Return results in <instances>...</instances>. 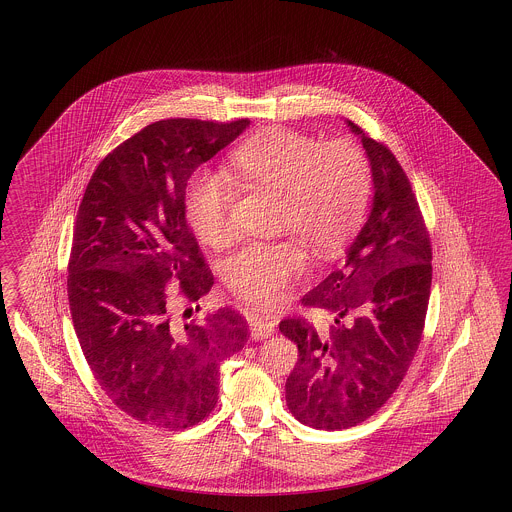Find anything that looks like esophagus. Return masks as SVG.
Listing matches in <instances>:
<instances>
[{"mask_svg":"<svg viewBox=\"0 0 512 512\" xmlns=\"http://www.w3.org/2000/svg\"><path fill=\"white\" fill-rule=\"evenodd\" d=\"M251 338L253 340H267L274 334V322L265 320V318H251Z\"/></svg>","mask_w":512,"mask_h":512,"instance_id":"1","label":"esophagus"}]
</instances>
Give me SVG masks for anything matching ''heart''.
<instances>
[{
	"label": "heart",
	"instance_id": "obj_1",
	"mask_svg": "<svg viewBox=\"0 0 512 512\" xmlns=\"http://www.w3.org/2000/svg\"><path fill=\"white\" fill-rule=\"evenodd\" d=\"M234 178L280 194V230L297 234L320 257L338 253L359 228L370 197V165L351 138L320 140L290 128H265L230 153ZM236 184L226 172L199 169L184 197L186 219L203 244L222 247L234 238ZM297 238L253 242L222 265L226 286L245 303L270 309L307 270Z\"/></svg>",
	"mask_w": 512,
	"mask_h": 512
}]
</instances>
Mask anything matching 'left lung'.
I'll list each match as a JSON object with an SVG mask.
<instances>
[{"instance_id": "left-lung-1", "label": "left lung", "mask_w": 512, "mask_h": 512, "mask_svg": "<svg viewBox=\"0 0 512 512\" xmlns=\"http://www.w3.org/2000/svg\"><path fill=\"white\" fill-rule=\"evenodd\" d=\"M349 126L370 159L372 211L343 265L301 299L334 322L322 330L303 317L280 322L299 351L288 409L317 430L357 426L384 407L413 363L432 286L430 234L407 174L390 147Z\"/></svg>"}]
</instances>
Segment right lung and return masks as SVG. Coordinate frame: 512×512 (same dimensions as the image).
Instances as JSON below:
<instances>
[{"mask_svg":"<svg viewBox=\"0 0 512 512\" xmlns=\"http://www.w3.org/2000/svg\"><path fill=\"white\" fill-rule=\"evenodd\" d=\"M247 124L151 122L99 163L78 207L67 276L76 338L105 395L153 428L184 430L207 418L220 361L249 338L234 309L174 324L167 288L178 284L195 303L213 286L186 220V186Z\"/></svg>","mask_w":512,"mask_h":512,"instance_id":"right-lung-1","label":"right lung"}]
</instances>
